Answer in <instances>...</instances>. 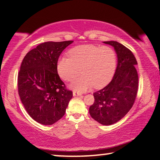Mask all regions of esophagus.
I'll return each mask as SVG.
<instances>
[{
    "label": "esophagus",
    "instance_id": "1",
    "mask_svg": "<svg viewBox=\"0 0 160 160\" xmlns=\"http://www.w3.org/2000/svg\"><path fill=\"white\" fill-rule=\"evenodd\" d=\"M72 94H73L74 97H77V96H80L82 94L78 92H76V91H73V92H72Z\"/></svg>",
    "mask_w": 160,
    "mask_h": 160
}]
</instances>
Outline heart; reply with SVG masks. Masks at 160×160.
<instances>
[{
	"label": "heart",
	"instance_id": "obj_1",
	"mask_svg": "<svg viewBox=\"0 0 160 160\" xmlns=\"http://www.w3.org/2000/svg\"><path fill=\"white\" fill-rule=\"evenodd\" d=\"M69 56L58 59L57 70L59 75L68 81L74 79L81 72L82 75L70 84L73 90L82 92L93 86L102 88L112 80L116 66V55L112 48L80 45L70 49Z\"/></svg>",
	"mask_w": 160,
	"mask_h": 160
}]
</instances>
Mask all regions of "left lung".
Instances as JSON below:
<instances>
[{
    "instance_id": "1",
    "label": "left lung",
    "mask_w": 160,
    "mask_h": 160,
    "mask_svg": "<svg viewBox=\"0 0 160 160\" xmlns=\"http://www.w3.org/2000/svg\"><path fill=\"white\" fill-rule=\"evenodd\" d=\"M114 48L117 67L111 82L93 94L94 104L89 109L92 118L104 126L118 122L134 104L138 92L137 61L131 51L116 41L103 42Z\"/></svg>"
}]
</instances>
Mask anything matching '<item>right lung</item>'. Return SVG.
Returning <instances> with one entry per match:
<instances>
[{
    "label": "right lung",
    "mask_w": 160,
    "mask_h": 160,
    "mask_svg": "<svg viewBox=\"0 0 160 160\" xmlns=\"http://www.w3.org/2000/svg\"><path fill=\"white\" fill-rule=\"evenodd\" d=\"M73 41L47 42L26 54L18 73V93L27 112L37 122L52 125L63 117L71 91L58 74L59 56Z\"/></svg>",
    "instance_id": "right-lung-1"
}]
</instances>
